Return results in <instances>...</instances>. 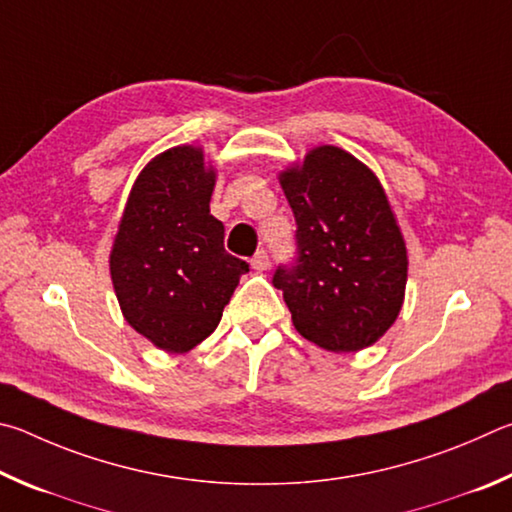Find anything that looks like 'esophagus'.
Returning a JSON list of instances; mask_svg holds the SVG:
<instances>
[{
	"label": "esophagus",
	"mask_w": 512,
	"mask_h": 512,
	"mask_svg": "<svg viewBox=\"0 0 512 512\" xmlns=\"http://www.w3.org/2000/svg\"><path fill=\"white\" fill-rule=\"evenodd\" d=\"M251 267H254L256 272H265L267 267H270V256H267V251H256L254 258H251Z\"/></svg>",
	"instance_id": "obj_1"
}]
</instances>
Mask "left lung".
I'll use <instances>...</instances> for the list:
<instances>
[{"label": "left lung", "mask_w": 512, "mask_h": 512, "mask_svg": "<svg viewBox=\"0 0 512 512\" xmlns=\"http://www.w3.org/2000/svg\"><path fill=\"white\" fill-rule=\"evenodd\" d=\"M297 220V258L274 288L308 342L355 353L387 333L405 301L407 247L380 179L337 146L281 173Z\"/></svg>", "instance_id": "1"}]
</instances>
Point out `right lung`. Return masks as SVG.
I'll return each instance as SVG.
<instances>
[{
	"instance_id": "add662e5",
	"label": "right lung",
	"mask_w": 512,
	"mask_h": 512,
	"mask_svg": "<svg viewBox=\"0 0 512 512\" xmlns=\"http://www.w3.org/2000/svg\"><path fill=\"white\" fill-rule=\"evenodd\" d=\"M215 170L202 148L177 146L141 170L110 254L123 317L161 351L186 353L222 319L249 265L224 249L209 209Z\"/></svg>"
}]
</instances>
